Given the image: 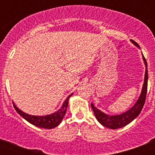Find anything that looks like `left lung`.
<instances>
[{"label":"left lung","mask_w":155,"mask_h":155,"mask_svg":"<svg viewBox=\"0 0 155 155\" xmlns=\"http://www.w3.org/2000/svg\"><path fill=\"white\" fill-rule=\"evenodd\" d=\"M130 42L135 46L140 49V46L135 41L131 40ZM143 57V61L145 65V74H144V81H143V87H142L141 92L140 94L139 98L137 100L134 105L130 109L121 113V114L117 115H109L107 113H103L102 111L98 109V108L95 107L93 103H91V109H92L94 114L96 117L97 120L104 127L110 129H119L125 127L126 125L129 124L133 121L135 118H137L139 114L141 112L143 106L144 105L145 98H146V94H147V80H148V75H147V65L146 60L142 54Z\"/></svg>","instance_id":"1"}]
</instances>
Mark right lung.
Here are the masks:
<instances>
[{"mask_svg":"<svg viewBox=\"0 0 155 155\" xmlns=\"http://www.w3.org/2000/svg\"><path fill=\"white\" fill-rule=\"evenodd\" d=\"M72 94L73 93L68 96V98H66L64 103L62 104V106L58 110L52 114L46 115V116H33V115L28 114V113L21 111V109H19L14 102L13 105L15 110L17 111V113L31 124L35 126V127H40V128L53 129L57 127L62 122L66 114V112H67V109H68V101Z\"/></svg>","mask_w":155,"mask_h":155,"instance_id":"obj_1","label":"right lung"}]
</instances>
